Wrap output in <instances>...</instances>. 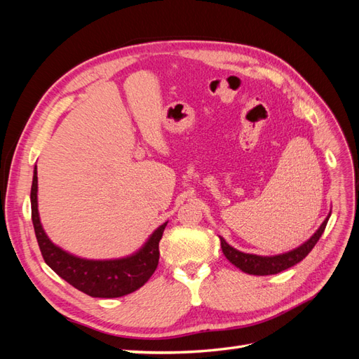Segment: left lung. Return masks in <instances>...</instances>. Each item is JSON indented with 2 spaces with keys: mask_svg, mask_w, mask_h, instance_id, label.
Masks as SVG:
<instances>
[{
  "mask_svg": "<svg viewBox=\"0 0 359 359\" xmlns=\"http://www.w3.org/2000/svg\"><path fill=\"white\" fill-rule=\"evenodd\" d=\"M330 215L325 219V222L320 224L319 229L314 232V235L310 238L309 241H306L298 248L290 250V252H287V253L277 255V256L248 255V253H243V252H240V250L231 247L223 240V238H220L223 255L226 256V259L229 260L231 264H233L236 268H240L247 274H253V276L278 274V273H281V271H285L293 265H297L298 262H301V260L311 252L313 247L316 245L319 238L322 236L325 227H327Z\"/></svg>",
  "mask_w": 359,
  "mask_h": 359,
  "instance_id": "obj_1",
  "label": "left lung"
}]
</instances>
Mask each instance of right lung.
<instances>
[{
  "instance_id": "obj_1",
  "label": "right lung",
  "mask_w": 359,
  "mask_h": 359,
  "mask_svg": "<svg viewBox=\"0 0 359 359\" xmlns=\"http://www.w3.org/2000/svg\"><path fill=\"white\" fill-rule=\"evenodd\" d=\"M31 219L45 262L73 287L94 298H118L142 287L158 265V243L168 224L158 226L145 245L132 256L112 260L73 256L53 244L43 231L37 210V168L31 186Z\"/></svg>"
}]
</instances>
